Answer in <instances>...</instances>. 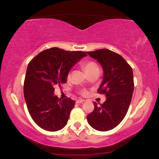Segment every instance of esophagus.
<instances>
[{
    "mask_svg": "<svg viewBox=\"0 0 159 159\" xmlns=\"http://www.w3.org/2000/svg\"><path fill=\"white\" fill-rule=\"evenodd\" d=\"M84 100H83V99H78L77 101H76V103H83L84 102Z\"/></svg>",
    "mask_w": 159,
    "mask_h": 159,
    "instance_id": "esophagus-1",
    "label": "esophagus"
}]
</instances>
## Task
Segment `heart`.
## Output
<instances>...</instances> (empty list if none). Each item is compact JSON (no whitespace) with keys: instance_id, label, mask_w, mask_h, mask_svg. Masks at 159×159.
<instances>
[{"instance_id":"obj_1","label":"heart","mask_w":159,"mask_h":159,"mask_svg":"<svg viewBox=\"0 0 159 159\" xmlns=\"http://www.w3.org/2000/svg\"><path fill=\"white\" fill-rule=\"evenodd\" d=\"M82 66H83V67L84 68L85 71L87 73V74L90 72V71H92V70H94V69L98 68V65H96L94 62L91 61H87L83 62V63L82 64ZM67 76H68V78L70 77V73H69L68 75H67ZM82 94H86V91L83 90L82 91Z\"/></svg>"}]
</instances>
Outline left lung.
<instances>
[{"label":"left lung","mask_w":159,"mask_h":159,"mask_svg":"<svg viewBox=\"0 0 159 159\" xmlns=\"http://www.w3.org/2000/svg\"><path fill=\"white\" fill-rule=\"evenodd\" d=\"M102 66L103 81L98 89L106 94V101L87 116L89 124L94 129L107 131L116 128L127 113L134 88L131 67L120 55L107 49L86 52Z\"/></svg>","instance_id":"left-lung-1"}]
</instances>
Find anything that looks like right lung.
Masks as SVG:
<instances>
[{
	"mask_svg": "<svg viewBox=\"0 0 159 159\" xmlns=\"http://www.w3.org/2000/svg\"><path fill=\"white\" fill-rule=\"evenodd\" d=\"M86 52L65 51L57 47L41 52L27 67L24 96L28 112L39 127L57 131L67 125L75 101L70 98L59 99L54 85L67 82L69 71Z\"/></svg>",
	"mask_w": 159,
	"mask_h": 159,
	"instance_id": "1",
	"label": "right lung"
}]
</instances>
